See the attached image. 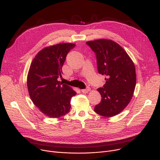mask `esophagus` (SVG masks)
Wrapping results in <instances>:
<instances>
[{"label":"esophagus","instance_id":"34e87169","mask_svg":"<svg viewBox=\"0 0 160 160\" xmlns=\"http://www.w3.org/2000/svg\"><path fill=\"white\" fill-rule=\"evenodd\" d=\"M90 91V88H89V87H88L87 88H86V89H82L81 90V91L83 93H87L88 92H89Z\"/></svg>","mask_w":160,"mask_h":160}]
</instances>
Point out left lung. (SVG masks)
<instances>
[{
	"mask_svg": "<svg viewBox=\"0 0 160 160\" xmlns=\"http://www.w3.org/2000/svg\"><path fill=\"white\" fill-rule=\"evenodd\" d=\"M86 44L96 54L98 73L106 76L103 88L97 89L102 98L94 110L104 117L115 116L133 97L136 84L135 65L127 52L112 40L97 39Z\"/></svg>",
	"mask_w": 160,
	"mask_h": 160,
	"instance_id": "8db88e82",
	"label": "left lung"
}]
</instances>
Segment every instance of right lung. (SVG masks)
<instances>
[{"label": "right lung", "instance_id": "add662e5", "mask_svg": "<svg viewBox=\"0 0 160 160\" xmlns=\"http://www.w3.org/2000/svg\"><path fill=\"white\" fill-rule=\"evenodd\" d=\"M75 46L66 43L47 47L31 63L27 77L29 95L39 110L49 117L59 118L68 113L71 98L77 94L58 80L67 54Z\"/></svg>", "mask_w": 160, "mask_h": 160}]
</instances>
